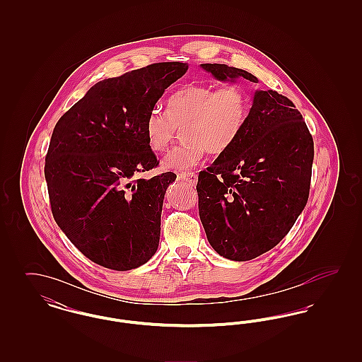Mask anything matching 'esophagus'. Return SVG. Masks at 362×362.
I'll use <instances>...</instances> for the list:
<instances>
[{
    "instance_id": "1",
    "label": "esophagus",
    "mask_w": 362,
    "mask_h": 362,
    "mask_svg": "<svg viewBox=\"0 0 362 362\" xmlns=\"http://www.w3.org/2000/svg\"><path fill=\"white\" fill-rule=\"evenodd\" d=\"M179 179L187 182L189 185H195L198 180V176L194 173H179Z\"/></svg>"
}]
</instances>
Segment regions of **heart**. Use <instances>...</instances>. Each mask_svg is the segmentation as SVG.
<instances>
[{
  "label": "heart",
  "instance_id": "obj_1",
  "mask_svg": "<svg viewBox=\"0 0 362 362\" xmlns=\"http://www.w3.org/2000/svg\"><path fill=\"white\" fill-rule=\"evenodd\" d=\"M250 103L245 92L236 86L221 88L191 84L176 90L168 110L153 107L145 121L148 145L155 152L165 151L180 129L186 142L163 160V167L185 173L198 165L206 152L220 155L240 136Z\"/></svg>",
  "mask_w": 362,
  "mask_h": 362
}]
</instances>
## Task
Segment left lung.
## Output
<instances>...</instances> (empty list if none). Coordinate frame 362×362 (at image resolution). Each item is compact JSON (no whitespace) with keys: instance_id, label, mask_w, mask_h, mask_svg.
I'll list each match as a JSON object with an SVG mask.
<instances>
[{"instance_id":"8db88e82","label":"left lung","mask_w":362,"mask_h":362,"mask_svg":"<svg viewBox=\"0 0 362 362\" xmlns=\"http://www.w3.org/2000/svg\"><path fill=\"white\" fill-rule=\"evenodd\" d=\"M216 80L258 83L245 70L202 64ZM313 139L294 104L257 89L240 136L198 176L199 217L213 250L251 260L276 247L307 205Z\"/></svg>"}]
</instances>
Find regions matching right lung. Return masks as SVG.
Segmentation results:
<instances>
[{
    "mask_svg": "<svg viewBox=\"0 0 362 362\" xmlns=\"http://www.w3.org/2000/svg\"><path fill=\"white\" fill-rule=\"evenodd\" d=\"M187 69L161 62L105 78L54 127L45 165L54 220L103 267L137 269L157 251L164 195L176 175L138 177L158 165L145 121Z\"/></svg>",
    "mask_w": 362,
    "mask_h": 362,
    "instance_id": "add662e5",
    "label": "right lung"
}]
</instances>
